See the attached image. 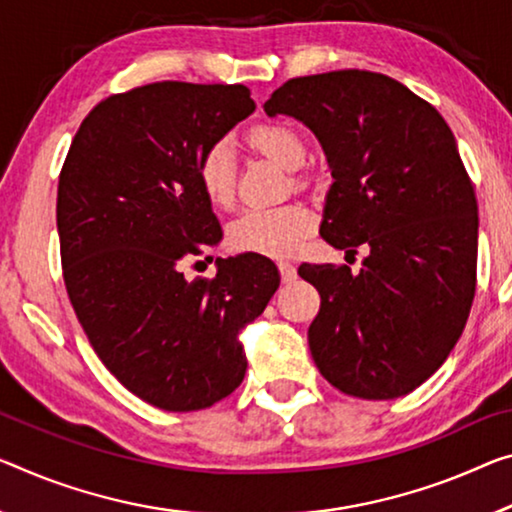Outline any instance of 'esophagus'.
I'll use <instances>...</instances> for the list:
<instances>
[{
  "label": "esophagus",
  "mask_w": 512,
  "mask_h": 512,
  "mask_svg": "<svg viewBox=\"0 0 512 512\" xmlns=\"http://www.w3.org/2000/svg\"><path fill=\"white\" fill-rule=\"evenodd\" d=\"M279 272H281V279H283V283H290V281H295V279H297V270H295V265H293V263H288V261H281V263H279Z\"/></svg>",
  "instance_id": "obj_1"
}]
</instances>
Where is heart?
Listing matches in <instances>:
<instances>
[{
	"mask_svg": "<svg viewBox=\"0 0 512 512\" xmlns=\"http://www.w3.org/2000/svg\"><path fill=\"white\" fill-rule=\"evenodd\" d=\"M249 144L286 169H297L304 160V144L293 125L281 121L258 123L249 132ZM199 187L215 208H229L235 199L231 151L226 144L210 146L196 169ZM316 226V215L304 203L277 208H249L229 224L226 238L235 251L286 258L300 249Z\"/></svg>",
	"mask_w": 512,
	"mask_h": 512,
	"instance_id": "1",
	"label": "heart"
}]
</instances>
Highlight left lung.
I'll list each match as a JSON object with an SVG mask.
<instances>
[{
    "label": "left lung",
    "instance_id": "obj_1",
    "mask_svg": "<svg viewBox=\"0 0 512 512\" xmlns=\"http://www.w3.org/2000/svg\"><path fill=\"white\" fill-rule=\"evenodd\" d=\"M318 137L334 183L320 235L361 270L300 265L320 311L309 327L318 371L348 396H405L444 364L476 293L478 203L442 114L371 70L295 77L265 102Z\"/></svg>",
    "mask_w": 512,
    "mask_h": 512
}]
</instances>
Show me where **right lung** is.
<instances>
[{
    "mask_svg": "<svg viewBox=\"0 0 512 512\" xmlns=\"http://www.w3.org/2000/svg\"><path fill=\"white\" fill-rule=\"evenodd\" d=\"M254 109L242 84L137 86L91 109L61 169L70 304L107 371L160 410H206L240 387V332L279 288L258 254L217 258L212 279L180 272L222 240L199 160Z\"/></svg>",
    "mask_w": 512,
    "mask_h": 512,
    "instance_id": "1",
    "label": "right lung"
}]
</instances>
